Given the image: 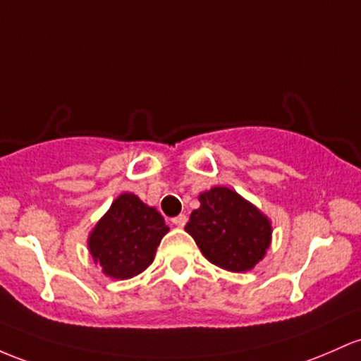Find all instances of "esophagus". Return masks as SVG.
<instances>
[{"instance_id": "esophagus-1", "label": "esophagus", "mask_w": 361, "mask_h": 361, "mask_svg": "<svg viewBox=\"0 0 361 361\" xmlns=\"http://www.w3.org/2000/svg\"><path fill=\"white\" fill-rule=\"evenodd\" d=\"M173 224L178 226V228H183V226L187 224V216H185V214H180V216L173 217Z\"/></svg>"}]
</instances>
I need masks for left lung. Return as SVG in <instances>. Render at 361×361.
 <instances>
[{
  "mask_svg": "<svg viewBox=\"0 0 361 361\" xmlns=\"http://www.w3.org/2000/svg\"><path fill=\"white\" fill-rule=\"evenodd\" d=\"M185 226L205 259L231 272H245L264 259L271 245V221L233 190L214 187L199 195Z\"/></svg>",
  "mask_w": 361,
  "mask_h": 361,
  "instance_id": "left-lung-1",
  "label": "left lung"
}]
</instances>
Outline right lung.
Returning <instances> with one entry per match:
<instances>
[{
  "label": "right lung",
  "mask_w": 361,
  "mask_h": 361,
  "mask_svg": "<svg viewBox=\"0 0 361 361\" xmlns=\"http://www.w3.org/2000/svg\"><path fill=\"white\" fill-rule=\"evenodd\" d=\"M164 217L133 193H121L89 235V252L102 272L130 279L152 264L162 236Z\"/></svg>",
  "instance_id": "1"
}]
</instances>
